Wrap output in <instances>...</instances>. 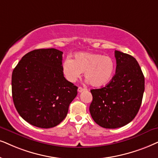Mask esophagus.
Masks as SVG:
<instances>
[{
    "label": "esophagus",
    "instance_id": "obj_1",
    "mask_svg": "<svg viewBox=\"0 0 158 158\" xmlns=\"http://www.w3.org/2000/svg\"><path fill=\"white\" fill-rule=\"evenodd\" d=\"M85 89H84V88H82V87H79V88H78V92H79V93H81V92H83L84 90H85Z\"/></svg>",
    "mask_w": 158,
    "mask_h": 158
}]
</instances>
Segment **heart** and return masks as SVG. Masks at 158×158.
I'll use <instances>...</instances> for the list:
<instances>
[{
	"label": "heart",
	"mask_w": 158,
	"mask_h": 158,
	"mask_svg": "<svg viewBox=\"0 0 158 158\" xmlns=\"http://www.w3.org/2000/svg\"><path fill=\"white\" fill-rule=\"evenodd\" d=\"M115 64L109 56L94 52H79L73 60L68 57L62 65L63 74L70 82H75L85 71V77L94 87L109 83L114 72Z\"/></svg>",
	"instance_id": "heart-1"
}]
</instances>
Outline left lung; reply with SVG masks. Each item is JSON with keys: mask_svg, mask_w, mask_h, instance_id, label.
<instances>
[{"mask_svg": "<svg viewBox=\"0 0 158 158\" xmlns=\"http://www.w3.org/2000/svg\"><path fill=\"white\" fill-rule=\"evenodd\" d=\"M114 55L116 73L110 82L90 90L89 112L104 128H117L131 123L140 109L144 92V77L136 60L117 50Z\"/></svg>", "mask_w": 158, "mask_h": 158, "instance_id": "8db88e82", "label": "left lung"}]
</instances>
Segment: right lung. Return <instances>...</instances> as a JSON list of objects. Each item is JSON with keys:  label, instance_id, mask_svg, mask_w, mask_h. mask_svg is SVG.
Returning a JSON list of instances; mask_svg holds the SVG:
<instances>
[{"label": "right lung", "instance_id": "1", "mask_svg": "<svg viewBox=\"0 0 158 158\" xmlns=\"http://www.w3.org/2000/svg\"><path fill=\"white\" fill-rule=\"evenodd\" d=\"M62 55L53 48L35 49L22 57L12 72L14 104L19 114L35 127L59 125L77 95L78 87L63 75Z\"/></svg>", "mask_w": 158, "mask_h": 158}]
</instances>
